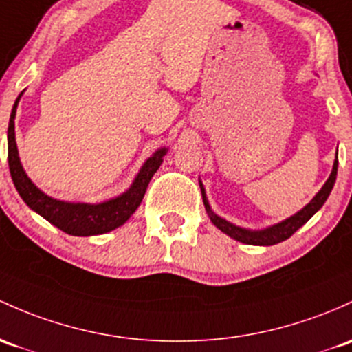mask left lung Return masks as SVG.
<instances>
[{
  "mask_svg": "<svg viewBox=\"0 0 352 352\" xmlns=\"http://www.w3.org/2000/svg\"><path fill=\"white\" fill-rule=\"evenodd\" d=\"M336 176H338V156H336L334 168H332L331 176H329V179L322 186V190L317 192L316 198H314L312 201L304 208V210H300L297 214L290 217L289 220L278 223V225L270 226V228H267V230H262V232H250V230H243V228H240V226L232 225V223L225 221L223 218L217 217V214L210 210V205H208L206 196H205V190L201 188L203 201H205V208H206L208 213H210V218H211V221H213V225L217 226V228H220L223 233H226L228 236L235 238V240L241 241V243L262 245V247H268V245L280 243V241L290 238L298 228H300L302 225H305V223L311 220L314 214H316V211H319L320 206L326 203L327 196L331 195L332 186H334V183H336Z\"/></svg>",
  "mask_w": 352,
  "mask_h": 352,
  "instance_id": "left-lung-1",
  "label": "left lung"
}]
</instances>
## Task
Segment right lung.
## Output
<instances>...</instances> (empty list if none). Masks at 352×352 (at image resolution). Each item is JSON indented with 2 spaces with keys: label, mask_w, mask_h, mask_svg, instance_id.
<instances>
[{
  "label": "right lung",
  "mask_w": 352,
  "mask_h": 352,
  "mask_svg": "<svg viewBox=\"0 0 352 352\" xmlns=\"http://www.w3.org/2000/svg\"><path fill=\"white\" fill-rule=\"evenodd\" d=\"M21 94L18 96L13 105L8 126V164L11 179H13L14 188L20 192L23 201L32 210L41 214L47 221L55 225L62 232L69 233L74 236H90L102 235L116 230L117 226L124 225L131 218V214L138 210L144 198L147 184L154 173L160 169L162 156L166 149H160L153 157L146 161L142 169L139 171L138 177L132 183L131 190L119 198L109 199V201L100 203V205H87V203H65L58 199L50 198L45 192H41L35 184L30 181L21 168L20 157H18L16 141H14V116H16V105L20 100Z\"/></svg>",
  "instance_id": "right-lung-1"
}]
</instances>
